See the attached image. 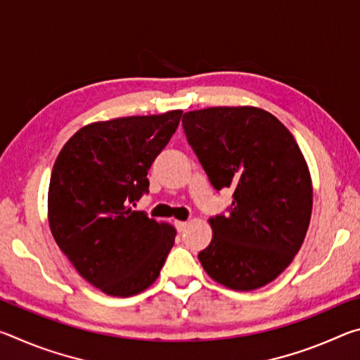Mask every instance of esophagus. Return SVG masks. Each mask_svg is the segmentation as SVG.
<instances>
[{
  "label": "esophagus",
  "mask_w": 360,
  "mask_h": 360,
  "mask_svg": "<svg viewBox=\"0 0 360 360\" xmlns=\"http://www.w3.org/2000/svg\"><path fill=\"white\" fill-rule=\"evenodd\" d=\"M174 225H176V229H178V231H184L186 227L188 225V222H186V221H176Z\"/></svg>",
  "instance_id": "34e87169"
}]
</instances>
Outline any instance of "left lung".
I'll use <instances>...</instances> for the list:
<instances>
[{"label": "left lung", "mask_w": 360, "mask_h": 360, "mask_svg": "<svg viewBox=\"0 0 360 360\" xmlns=\"http://www.w3.org/2000/svg\"><path fill=\"white\" fill-rule=\"evenodd\" d=\"M182 127L212 187L233 188L229 214L210 219L212 240L198 254L205 271L233 290L271 283L294 260L311 219V176L294 136L254 106L191 111Z\"/></svg>", "instance_id": "obj_1"}]
</instances>
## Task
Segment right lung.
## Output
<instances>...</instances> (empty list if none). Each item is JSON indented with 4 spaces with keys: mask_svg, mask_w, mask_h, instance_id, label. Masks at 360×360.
Instances as JSON below:
<instances>
[{
    "mask_svg": "<svg viewBox=\"0 0 360 360\" xmlns=\"http://www.w3.org/2000/svg\"><path fill=\"white\" fill-rule=\"evenodd\" d=\"M182 111L131 115L82 127L60 150L47 216L53 240L85 281L112 297L155 281L174 245L173 225L133 206L149 192L148 172Z\"/></svg>",
    "mask_w": 360,
    "mask_h": 360,
    "instance_id": "obj_1",
    "label": "right lung"
}]
</instances>
